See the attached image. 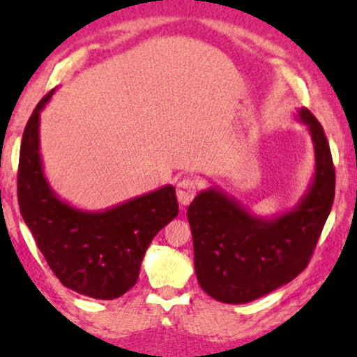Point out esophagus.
<instances>
[{
	"instance_id": "1",
	"label": "esophagus",
	"mask_w": 357,
	"mask_h": 357,
	"mask_svg": "<svg viewBox=\"0 0 357 357\" xmlns=\"http://www.w3.org/2000/svg\"><path fill=\"white\" fill-rule=\"evenodd\" d=\"M199 188H201V183L197 180L191 177H185L178 182L177 185V197L178 202L182 205H190L192 199L196 197Z\"/></svg>"
}]
</instances>
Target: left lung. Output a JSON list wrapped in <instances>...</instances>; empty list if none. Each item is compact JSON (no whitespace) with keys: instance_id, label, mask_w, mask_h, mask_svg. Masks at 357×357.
I'll use <instances>...</instances> for the list:
<instances>
[{"instance_id":"obj_1","label":"left lung","mask_w":357,"mask_h":357,"mask_svg":"<svg viewBox=\"0 0 357 357\" xmlns=\"http://www.w3.org/2000/svg\"><path fill=\"white\" fill-rule=\"evenodd\" d=\"M299 117L315 144L317 172L296 210L260 221L216 190L201 192L188 207L197 280L216 301L249 303L289 284L309 265L333 208L335 171L321 123L307 108Z\"/></svg>"}]
</instances>
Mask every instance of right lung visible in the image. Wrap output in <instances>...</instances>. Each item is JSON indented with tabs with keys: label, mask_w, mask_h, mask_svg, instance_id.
I'll list each match as a JSON object with an SVG mask.
<instances>
[{
	"label": "right lung",
	"mask_w": 357,
	"mask_h": 357,
	"mask_svg": "<svg viewBox=\"0 0 357 357\" xmlns=\"http://www.w3.org/2000/svg\"><path fill=\"white\" fill-rule=\"evenodd\" d=\"M53 92L37 103L23 131L18 205L62 285L96 299H116L137 282L153 236L178 215L175 188L165 186L103 213H87L61 202L48 188L39 153V114Z\"/></svg>",
	"instance_id": "add662e5"
}]
</instances>
